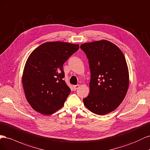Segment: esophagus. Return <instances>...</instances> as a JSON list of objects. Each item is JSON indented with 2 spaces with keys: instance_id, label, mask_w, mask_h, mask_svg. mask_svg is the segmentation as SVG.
<instances>
[{
  "instance_id": "1",
  "label": "esophagus",
  "mask_w": 150,
  "mask_h": 150,
  "mask_svg": "<svg viewBox=\"0 0 150 150\" xmlns=\"http://www.w3.org/2000/svg\"><path fill=\"white\" fill-rule=\"evenodd\" d=\"M79 86H80L79 85H74V91H76V89H78V88H79Z\"/></svg>"
}]
</instances>
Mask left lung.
I'll list each match as a JSON object with an SVG mask.
<instances>
[{"mask_svg":"<svg viewBox=\"0 0 150 150\" xmlns=\"http://www.w3.org/2000/svg\"><path fill=\"white\" fill-rule=\"evenodd\" d=\"M91 70L90 92L83 99L92 112L105 115L117 108L129 87V72L121 50L107 40L81 45Z\"/></svg>","mask_w":150,"mask_h":150,"instance_id":"obj_1","label":"left lung"}]
</instances>
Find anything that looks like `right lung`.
Wrapping results in <instances>:
<instances>
[{
  "mask_svg": "<svg viewBox=\"0 0 150 150\" xmlns=\"http://www.w3.org/2000/svg\"><path fill=\"white\" fill-rule=\"evenodd\" d=\"M79 49V45L46 42L29 55L23 71V85L33 109L50 115L62 108L71 92L63 80V65Z\"/></svg>",
  "mask_w": 150,
  "mask_h": 150,
  "instance_id": "add662e5",
  "label": "right lung"
}]
</instances>
